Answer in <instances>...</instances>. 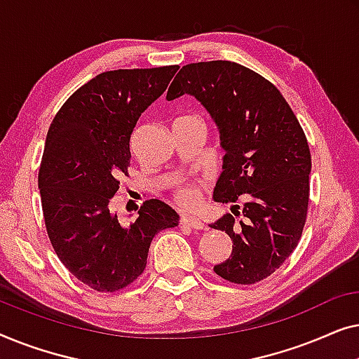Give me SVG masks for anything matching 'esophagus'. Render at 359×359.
<instances>
[{"mask_svg": "<svg viewBox=\"0 0 359 359\" xmlns=\"http://www.w3.org/2000/svg\"><path fill=\"white\" fill-rule=\"evenodd\" d=\"M181 225H184V227H189V229H194V230H204L205 225L201 222L199 219H193V217H181Z\"/></svg>", "mask_w": 359, "mask_h": 359, "instance_id": "34e87169", "label": "esophagus"}]
</instances>
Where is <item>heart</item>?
Returning <instances> with one entry per match:
<instances>
[{
	"mask_svg": "<svg viewBox=\"0 0 359 359\" xmlns=\"http://www.w3.org/2000/svg\"><path fill=\"white\" fill-rule=\"evenodd\" d=\"M175 201L183 209H194L201 201V189L191 183L180 184L175 191Z\"/></svg>",
	"mask_w": 359,
	"mask_h": 359,
	"instance_id": "1",
	"label": "heart"
}]
</instances>
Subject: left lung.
I'll return each instance as SVG.
<instances>
[{
	"label": "left lung",
	"mask_w": 359,
	"mask_h": 359,
	"mask_svg": "<svg viewBox=\"0 0 359 359\" xmlns=\"http://www.w3.org/2000/svg\"><path fill=\"white\" fill-rule=\"evenodd\" d=\"M191 95L212 117L225 150L214 188L232 205L210 227L232 238V255L214 271L225 281L255 284L273 274L301 240L309 208L311 150L296 114L271 81L235 62L181 68L166 100Z\"/></svg>",
	"instance_id": "8db88e82"
}]
</instances>
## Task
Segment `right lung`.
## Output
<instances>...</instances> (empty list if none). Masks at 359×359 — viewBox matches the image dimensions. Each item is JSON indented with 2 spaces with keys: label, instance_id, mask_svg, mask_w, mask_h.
Returning <instances> with one entry per match:
<instances>
[{
  "label": "right lung",
  "instance_id": "1",
  "mask_svg": "<svg viewBox=\"0 0 359 359\" xmlns=\"http://www.w3.org/2000/svg\"><path fill=\"white\" fill-rule=\"evenodd\" d=\"M178 65L104 72L73 93L47 132L39 189L46 229L68 271L100 292L129 286L144 273L155 233L180 215L158 199L122 225L111 210L130 165V135L163 95Z\"/></svg>",
  "mask_w": 359,
  "mask_h": 359
}]
</instances>
